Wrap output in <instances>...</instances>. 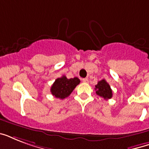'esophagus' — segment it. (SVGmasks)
I'll list each match as a JSON object with an SVG mask.
<instances>
[{
  "mask_svg": "<svg viewBox=\"0 0 149 149\" xmlns=\"http://www.w3.org/2000/svg\"><path fill=\"white\" fill-rule=\"evenodd\" d=\"M83 82H84V83H88V78H84V79H83Z\"/></svg>",
  "mask_w": 149,
  "mask_h": 149,
  "instance_id": "obj_1",
  "label": "esophagus"
}]
</instances>
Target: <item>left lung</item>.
Returning a JSON list of instances; mask_svg holds the SVG:
<instances>
[{
  "instance_id": "left-lung-1",
  "label": "left lung",
  "mask_w": 149,
  "mask_h": 149,
  "mask_svg": "<svg viewBox=\"0 0 149 149\" xmlns=\"http://www.w3.org/2000/svg\"><path fill=\"white\" fill-rule=\"evenodd\" d=\"M96 93L98 96L101 97L104 99L108 100L112 97V90L111 86L109 85L105 79H102L97 83V84L95 86Z\"/></svg>"
}]
</instances>
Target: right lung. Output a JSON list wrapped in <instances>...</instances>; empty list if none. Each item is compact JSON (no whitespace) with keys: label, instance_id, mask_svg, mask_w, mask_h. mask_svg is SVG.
<instances>
[{"label":"right lung","instance_id":"obj_1","mask_svg":"<svg viewBox=\"0 0 149 149\" xmlns=\"http://www.w3.org/2000/svg\"><path fill=\"white\" fill-rule=\"evenodd\" d=\"M79 83L80 80L77 77L67 79L65 76H63L54 82L51 86V93L56 98L64 99L71 94Z\"/></svg>","mask_w":149,"mask_h":149}]
</instances>
